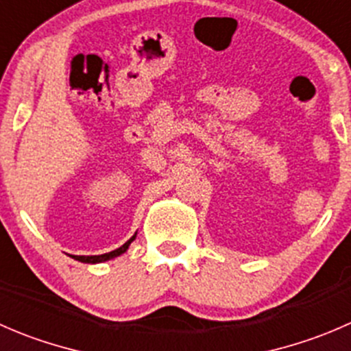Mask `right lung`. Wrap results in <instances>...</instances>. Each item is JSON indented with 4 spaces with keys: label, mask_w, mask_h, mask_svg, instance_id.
<instances>
[{
    "label": "right lung",
    "mask_w": 351,
    "mask_h": 351,
    "mask_svg": "<svg viewBox=\"0 0 351 351\" xmlns=\"http://www.w3.org/2000/svg\"><path fill=\"white\" fill-rule=\"evenodd\" d=\"M135 237H137V234H134V237H132L130 240L127 241V243L121 245L120 248H117V250H113V252H108V254H103V255H71V257H73L75 261L87 262V264H97V262L110 261V258H114V257H118V255L125 254V252H127V248L130 247L132 241L135 240Z\"/></svg>",
    "instance_id": "right-lung-1"
}]
</instances>
